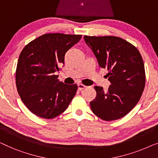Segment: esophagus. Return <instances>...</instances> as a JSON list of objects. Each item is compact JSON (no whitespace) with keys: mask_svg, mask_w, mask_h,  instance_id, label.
I'll use <instances>...</instances> for the list:
<instances>
[{"mask_svg":"<svg viewBox=\"0 0 158 158\" xmlns=\"http://www.w3.org/2000/svg\"><path fill=\"white\" fill-rule=\"evenodd\" d=\"M77 86H78V89L79 90H82V89H85L86 87L85 85H84V84H79Z\"/></svg>","mask_w":158,"mask_h":158,"instance_id":"1","label":"esophagus"}]
</instances>
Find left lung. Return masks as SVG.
<instances>
[{"label": "left lung", "instance_id": "left-lung-1", "mask_svg": "<svg viewBox=\"0 0 158 158\" xmlns=\"http://www.w3.org/2000/svg\"><path fill=\"white\" fill-rule=\"evenodd\" d=\"M84 39L99 66L107 69L111 83L106 92L94 86L97 96L90 102L92 111L105 121L120 119L135 107L145 89V66L140 53L119 37L84 35Z\"/></svg>", "mask_w": 158, "mask_h": 158}]
</instances>
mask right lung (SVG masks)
<instances>
[{
  "label": "right lung",
  "mask_w": 158,
  "mask_h": 158,
  "mask_svg": "<svg viewBox=\"0 0 158 158\" xmlns=\"http://www.w3.org/2000/svg\"><path fill=\"white\" fill-rule=\"evenodd\" d=\"M81 38V35L46 34L31 41L22 50L15 83L22 102L33 114L53 119L63 113L74 98L77 84H64L54 73L64 64L66 52Z\"/></svg>",
  "instance_id": "1"
}]
</instances>
